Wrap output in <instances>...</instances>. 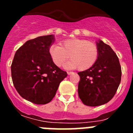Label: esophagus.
<instances>
[{
	"mask_svg": "<svg viewBox=\"0 0 133 133\" xmlns=\"http://www.w3.org/2000/svg\"><path fill=\"white\" fill-rule=\"evenodd\" d=\"M72 73H73V72H67V74H68V75H71V74H72Z\"/></svg>",
	"mask_w": 133,
	"mask_h": 133,
	"instance_id": "1",
	"label": "esophagus"
}]
</instances>
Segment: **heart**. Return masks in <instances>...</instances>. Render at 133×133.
Listing matches in <instances>:
<instances>
[{"label":"heart","instance_id":"heart-1","mask_svg":"<svg viewBox=\"0 0 133 133\" xmlns=\"http://www.w3.org/2000/svg\"><path fill=\"white\" fill-rule=\"evenodd\" d=\"M49 55L56 66H61L69 56L71 60L64 66L81 71L90 69L98 59V49L93 43L87 40L72 38L66 40L59 45L52 44L49 49Z\"/></svg>","mask_w":133,"mask_h":133}]
</instances>
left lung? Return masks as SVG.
<instances>
[{"label": "left lung", "mask_w": 133, "mask_h": 133, "mask_svg": "<svg viewBox=\"0 0 133 133\" xmlns=\"http://www.w3.org/2000/svg\"><path fill=\"white\" fill-rule=\"evenodd\" d=\"M98 59L92 67L78 72V93L85 105L106 104L115 95L121 80L119 60L110 46L101 40L97 42Z\"/></svg>", "instance_id": "left-lung-1"}]
</instances>
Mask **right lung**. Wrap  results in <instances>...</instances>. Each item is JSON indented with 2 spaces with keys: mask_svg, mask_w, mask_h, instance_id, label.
I'll use <instances>...</instances> for the list:
<instances>
[{
  "mask_svg": "<svg viewBox=\"0 0 133 133\" xmlns=\"http://www.w3.org/2000/svg\"><path fill=\"white\" fill-rule=\"evenodd\" d=\"M55 35H45L26 41L16 50L11 65L15 89L24 99L36 104L50 103L67 73L56 66L49 49Z\"/></svg>",
  "mask_w": 133,
  "mask_h": 133,
  "instance_id": "1",
  "label": "right lung"
}]
</instances>
